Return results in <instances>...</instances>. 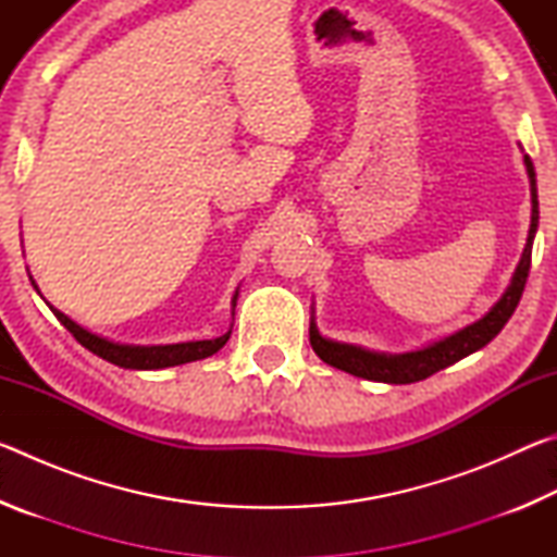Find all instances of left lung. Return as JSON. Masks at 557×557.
I'll return each mask as SVG.
<instances>
[{
    "mask_svg": "<svg viewBox=\"0 0 557 557\" xmlns=\"http://www.w3.org/2000/svg\"><path fill=\"white\" fill-rule=\"evenodd\" d=\"M523 164H525L528 178H531V203H533L528 240H525L521 262H518V268L511 277V285L506 287L502 299H498L496 305L488 309L482 319H479V322L459 329V332L440 338V342L430 344L425 348H418V351L381 354V351H369V348L363 346L324 338L319 334V329L312 319V322H309V344H312L314 354L322 358L324 363L334 366L338 371L358 375V379L400 385V383H418L422 379H428V375L447 369V366L461 361L465 356L479 351V348H484L488 342H492V338L502 332L508 319H511V314L516 312L518 301H521L528 270H531L533 238H535V231H539V188H535V169H533L531 157L523 154Z\"/></svg>",
    "mask_w": 557,
    "mask_h": 557,
    "instance_id": "obj_1",
    "label": "left lung"
}]
</instances>
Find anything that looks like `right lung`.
<instances>
[{"label": "right lung", "mask_w": 557, "mask_h": 557, "mask_svg": "<svg viewBox=\"0 0 557 557\" xmlns=\"http://www.w3.org/2000/svg\"><path fill=\"white\" fill-rule=\"evenodd\" d=\"M32 285H34L36 292H39V287H36L34 280H32ZM39 295H41V292H39ZM235 299H238V292H235V297H233V307H235ZM46 305H49V301H46ZM51 312L75 336V342L86 346L88 351H92L96 356L106 358V361L120 366V369L157 371V369H169V366L191 363V361H199V358L213 356L215 351H221L225 342L231 338V332H225L219 338H203V342H184V344H164V346H132V344L110 342V338H106V336H98V334L88 332V329L75 324L71 317H65L55 307H51Z\"/></svg>", "instance_id": "obj_1"}]
</instances>
